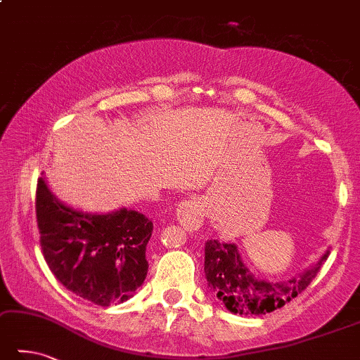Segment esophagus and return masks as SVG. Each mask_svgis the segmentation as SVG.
Listing matches in <instances>:
<instances>
[{"mask_svg":"<svg viewBox=\"0 0 360 360\" xmlns=\"http://www.w3.org/2000/svg\"><path fill=\"white\" fill-rule=\"evenodd\" d=\"M177 213V221L189 232L198 230L205 216V202L199 198H191L188 200L180 202V205L175 210Z\"/></svg>","mask_w":360,"mask_h":360,"instance_id":"obj_1","label":"esophagus"}]
</instances>
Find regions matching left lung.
Instances as JSON below:
<instances>
[{"label":"left lung","instance_id":"8db88e82","mask_svg":"<svg viewBox=\"0 0 360 360\" xmlns=\"http://www.w3.org/2000/svg\"><path fill=\"white\" fill-rule=\"evenodd\" d=\"M329 250L315 266L297 279L274 283L257 279L241 262L235 244L208 240L205 243V276L208 288L230 311L240 315H266L281 309L306 290L320 273Z\"/></svg>","mask_w":360,"mask_h":360}]
</instances>
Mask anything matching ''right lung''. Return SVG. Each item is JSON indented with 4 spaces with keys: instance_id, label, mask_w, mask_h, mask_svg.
<instances>
[{
    "instance_id": "1",
    "label": "right lung",
    "mask_w": 360,
    "mask_h": 360,
    "mask_svg": "<svg viewBox=\"0 0 360 360\" xmlns=\"http://www.w3.org/2000/svg\"><path fill=\"white\" fill-rule=\"evenodd\" d=\"M36 216L44 259L72 293L110 307L130 300L142 285L153 230L142 213L127 208L108 214L77 212L60 203L39 179Z\"/></svg>"
}]
</instances>
